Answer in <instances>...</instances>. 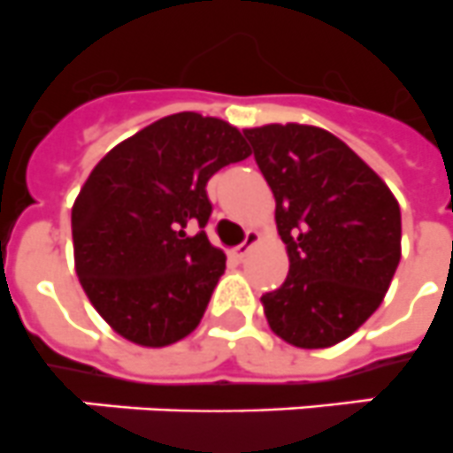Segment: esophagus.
Masks as SVG:
<instances>
[{"instance_id": "esophagus-1", "label": "esophagus", "mask_w": 453, "mask_h": 453, "mask_svg": "<svg viewBox=\"0 0 453 453\" xmlns=\"http://www.w3.org/2000/svg\"><path fill=\"white\" fill-rule=\"evenodd\" d=\"M259 243V232L257 230H248L246 232V239H243V243L239 248H234V257L236 259H243V257L248 255V252L252 250V248Z\"/></svg>"}]
</instances>
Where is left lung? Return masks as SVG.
I'll use <instances>...</instances> for the list:
<instances>
[{
  "label": "left lung",
  "mask_w": 453,
  "mask_h": 453,
  "mask_svg": "<svg viewBox=\"0 0 453 453\" xmlns=\"http://www.w3.org/2000/svg\"><path fill=\"white\" fill-rule=\"evenodd\" d=\"M275 196L288 275L262 296L277 336L303 349L352 336L384 303L402 257L399 203L345 142L318 126L246 128Z\"/></svg>",
  "instance_id": "1"
}]
</instances>
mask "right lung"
<instances>
[{"label": "right lung", "mask_w": 453, "mask_h": 453, "mask_svg": "<svg viewBox=\"0 0 453 453\" xmlns=\"http://www.w3.org/2000/svg\"><path fill=\"white\" fill-rule=\"evenodd\" d=\"M250 156L239 128L178 112L101 157L72 207L74 268L110 327L142 348H166L201 323L226 255L205 230V185ZM198 225V235L186 227Z\"/></svg>", "instance_id": "1"}]
</instances>
